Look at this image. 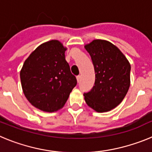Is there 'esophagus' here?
Returning a JSON list of instances; mask_svg holds the SVG:
<instances>
[{
  "mask_svg": "<svg viewBox=\"0 0 152 152\" xmlns=\"http://www.w3.org/2000/svg\"><path fill=\"white\" fill-rule=\"evenodd\" d=\"M76 78H77V83L80 82V75H78V76H77V77H76Z\"/></svg>",
  "mask_w": 152,
  "mask_h": 152,
  "instance_id": "esophagus-1",
  "label": "esophagus"
}]
</instances>
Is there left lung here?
Returning a JSON list of instances; mask_svg holds the SVG:
<instances>
[{"instance_id":"1","label":"left lung","mask_w":152,"mask_h":152,"mask_svg":"<svg viewBox=\"0 0 152 152\" xmlns=\"http://www.w3.org/2000/svg\"><path fill=\"white\" fill-rule=\"evenodd\" d=\"M84 48L91 56L95 72L94 86L84 93V100L96 112L110 111L128 92L131 65L123 52L107 40H93Z\"/></svg>"}]
</instances>
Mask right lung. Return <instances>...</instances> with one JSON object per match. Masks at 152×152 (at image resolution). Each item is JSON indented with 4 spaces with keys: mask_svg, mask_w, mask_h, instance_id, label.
<instances>
[{
    "mask_svg": "<svg viewBox=\"0 0 152 152\" xmlns=\"http://www.w3.org/2000/svg\"><path fill=\"white\" fill-rule=\"evenodd\" d=\"M66 50L61 42L50 40L39 45L24 61L20 71L23 91L40 110H59L77 84L65 60Z\"/></svg>",
    "mask_w": 152,
    "mask_h": 152,
    "instance_id": "add662e5",
    "label": "right lung"
}]
</instances>
